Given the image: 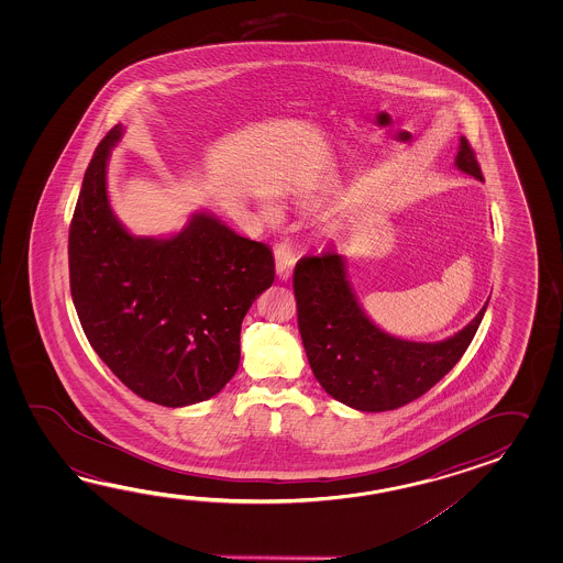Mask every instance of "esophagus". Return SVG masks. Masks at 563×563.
<instances>
[{
  "mask_svg": "<svg viewBox=\"0 0 563 563\" xmlns=\"http://www.w3.org/2000/svg\"><path fill=\"white\" fill-rule=\"evenodd\" d=\"M276 272L279 279H289L291 272H294V265H296V253L291 250L289 243H277L276 250Z\"/></svg>",
  "mask_w": 563,
  "mask_h": 563,
  "instance_id": "1",
  "label": "esophagus"
}]
</instances>
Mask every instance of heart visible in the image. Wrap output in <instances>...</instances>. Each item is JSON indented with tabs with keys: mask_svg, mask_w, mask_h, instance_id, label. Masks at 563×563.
<instances>
[{
	"mask_svg": "<svg viewBox=\"0 0 563 563\" xmlns=\"http://www.w3.org/2000/svg\"><path fill=\"white\" fill-rule=\"evenodd\" d=\"M265 213H267V217H276V207H267V209H265Z\"/></svg>",
	"mask_w": 563,
	"mask_h": 563,
	"instance_id": "obj_1",
	"label": "heart"
}]
</instances>
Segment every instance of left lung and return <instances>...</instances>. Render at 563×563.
Returning <instances> with one entry per match:
<instances>
[{
  "label": "left lung",
  "mask_w": 563,
  "mask_h": 563,
  "mask_svg": "<svg viewBox=\"0 0 563 563\" xmlns=\"http://www.w3.org/2000/svg\"><path fill=\"white\" fill-rule=\"evenodd\" d=\"M456 167L483 180L477 156L461 136ZM298 328L311 372L328 395L362 412L405 407L429 393L465 354L489 299L443 342H410L380 330L362 310L334 247L301 257L294 269Z\"/></svg>",
  "instance_id": "left-lung-1"
}]
</instances>
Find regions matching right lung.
<instances>
[{
    "instance_id": "obj_1",
    "label": "right lung",
    "mask_w": 563,
    "mask_h": 563,
    "mask_svg": "<svg viewBox=\"0 0 563 563\" xmlns=\"http://www.w3.org/2000/svg\"><path fill=\"white\" fill-rule=\"evenodd\" d=\"M117 124L96 146L68 235L74 308L96 354L148 402L189 407L238 372L241 322L274 284V253L195 213L168 240L134 238L108 205Z\"/></svg>"
}]
</instances>
